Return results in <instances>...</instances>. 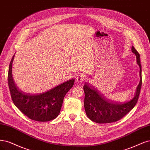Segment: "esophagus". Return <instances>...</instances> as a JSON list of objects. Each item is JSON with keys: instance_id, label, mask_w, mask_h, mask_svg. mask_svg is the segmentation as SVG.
Segmentation results:
<instances>
[{"instance_id": "1", "label": "esophagus", "mask_w": 150, "mask_h": 150, "mask_svg": "<svg viewBox=\"0 0 150 150\" xmlns=\"http://www.w3.org/2000/svg\"><path fill=\"white\" fill-rule=\"evenodd\" d=\"M85 79V76L83 75H79L76 76V81L78 83H81L82 81H83Z\"/></svg>"}]
</instances>
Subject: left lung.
<instances>
[{
  "label": "left lung",
  "mask_w": 150,
  "mask_h": 150,
  "mask_svg": "<svg viewBox=\"0 0 150 150\" xmlns=\"http://www.w3.org/2000/svg\"><path fill=\"white\" fill-rule=\"evenodd\" d=\"M132 51L137 57V63L139 67L140 81L137 86L134 97L124 103H116L105 98L97 91L91 88L85 83L83 86L85 92L84 107L87 117L94 122L97 123H109L115 122L122 118L129 113L136 105L141 90L142 67L140 56L133 46Z\"/></svg>",
  "instance_id": "left-lung-1"
}]
</instances>
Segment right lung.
Returning a JSON list of instances; mask_svg holds the SVG:
<instances>
[{"label":"right lung","instance_id":"add662e5","mask_svg":"<svg viewBox=\"0 0 150 150\" xmlns=\"http://www.w3.org/2000/svg\"><path fill=\"white\" fill-rule=\"evenodd\" d=\"M11 61L8 73V84L13 102L27 117L37 122H49L59 115L65 95L74 86L75 80L64 82L44 93L31 95L24 93L18 88L12 77Z\"/></svg>","mask_w":150,"mask_h":150}]
</instances>
